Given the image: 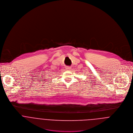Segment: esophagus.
Returning a JSON list of instances; mask_svg holds the SVG:
<instances>
[{"mask_svg": "<svg viewBox=\"0 0 133 133\" xmlns=\"http://www.w3.org/2000/svg\"><path fill=\"white\" fill-rule=\"evenodd\" d=\"M65 69H66V70H70V69H71V66H66V68H65Z\"/></svg>", "mask_w": 133, "mask_h": 133, "instance_id": "34e87169", "label": "esophagus"}]
</instances>
